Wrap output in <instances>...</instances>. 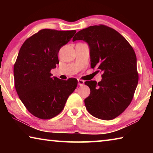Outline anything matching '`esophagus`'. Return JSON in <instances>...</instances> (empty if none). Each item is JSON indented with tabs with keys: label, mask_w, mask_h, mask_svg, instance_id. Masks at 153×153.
Instances as JSON below:
<instances>
[{
	"label": "esophagus",
	"mask_w": 153,
	"mask_h": 153,
	"mask_svg": "<svg viewBox=\"0 0 153 153\" xmlns=\"http://www.w3.org/2000/svg\"><path fill=\"white\" fill-rule=\"evenodd\" d=\"M77 82H78V85H79L80 86H82L84 84V81L82 79H78L77 80Z\"/></svg>",
	"instance_id": "1"
}]
</instances>
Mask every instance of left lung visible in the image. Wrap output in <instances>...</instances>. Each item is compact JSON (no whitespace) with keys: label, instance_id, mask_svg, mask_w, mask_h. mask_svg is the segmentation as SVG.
I'll use <instances>...</instances> for the list:
<instances>
[{"label":"left lung","instance_id":"left-lung-1","mask_svg":"<svg viewBox=\"0 0 153 153\" xmlns=\"http://www.w3.org/2000/svg\"><path fill=\"white\" fill-rule=\"evenodd\" d=\"M84 40L90 46L92 68L102 72V80L86 81L90 94L84 100L94 117L111 120L121 115L130 104L138 82L136 56L125 38L105 25L79 31L73 41Z\"/></svg>","mask_w":153,"mask_h":153}]
</instances>
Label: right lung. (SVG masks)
I'll list each match as a JSON object with an SVG mask.
<instances>
[{
  "mask_svg": "<svg viewBox=\"0 0 153 153\" xmlns=\"http://www.w3.org/2000/svg\"><path fill=\"white\" fill-rule=\"evenodd\" d=\"M76 30L43 29L23 44L14 64L15 87L29 112L42 120L59 115L69 96L77 86L76 78L52 77L59 63L60 48L71 39Z\"/></svg>",
  "mask_w": 153,
  "mask_h": 153,
  "instance_id": "right-lung-1",
  "label": "right lung"
}]
</instances>
